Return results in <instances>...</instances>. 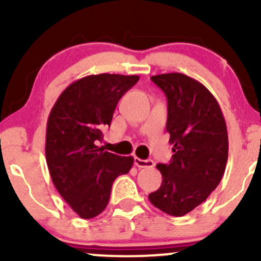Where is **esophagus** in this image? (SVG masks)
<instances>
[{"label": "esophagus", "instance_id": "esophagus-1", "mask_svg": "<svg viewBox=\"0 0 261 261\" xmlns=\"http://www.w3.org/2000/svg\"><path fill=\"white\" fill-rule=\"evenodd\" d=\"M135 166L139 167V168H152L154 166V162L151 160H141L139 157L134 158Z\"/></svg>", "mask_w": 261, "mask_h": 261}]
</instances>
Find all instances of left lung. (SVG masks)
Instances as JSON below:
<instances>
[{
  "label": "left lung",
  "instance_id": "8db88e82",
  "mask_svg": "<svg viewBox=\"0 0 261 261\" xmlns=\"http://www.w3.org/2000/svg\"><path fill=\"white\" fill-rule=\"evenodd\" d=\"M151 80L168 101L167 131L174 145L168 164H157L158 190L152 205L180 217L202 203L217 188L228 160V135L216 98L205 86L182 73H163Z\"/></svg>",
  "mask_w": 261,
  "mask_h": 261
}]
</instances>
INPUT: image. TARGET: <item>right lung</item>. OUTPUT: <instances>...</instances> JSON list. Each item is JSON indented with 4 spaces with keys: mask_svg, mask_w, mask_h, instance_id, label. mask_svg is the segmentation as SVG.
<instances>
[{
    "mask_svg": "<svg viewBox=\"0 0 261 261\" xmlns=\"http://www.w3.org/2000/svg\"><path fill=\"white\" fill-rule=\"evenodd\" d=\"M139 76L91 74L71 83L54 104L46 125L45 154L51 180L62 199L81 218L104 211L113 182L126 174L133 157L98 147L110 126L118 101Z\"/></svg>",
    "mask_w": 261,
    "mask_h": 261,
    "instance_id": "add662e5",
    "label": "right lung"
}]
</instances>
